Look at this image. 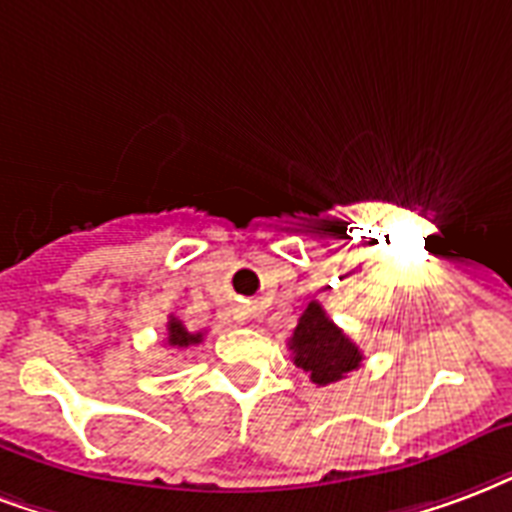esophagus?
<instances>
[{"label":"esophagus","mask_w":512,"mask_h":512,"mask_svg":"<svg viewBox=\"0 0 512 512\" xmlns=\"http://www.w3.org/2000/svg\"><path fill=\"white\" fill-rule=\"evenodd\" d=\"M233 317H236L238 323H244L246 317H249V309H246V306H236V309H233Z\"/></svg>","instance_id":"1"}]
</instances>
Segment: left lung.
Returning <instances> with one entry per match:
<instances>
[{"label": "left lung", "instance_id": "1", "mask_svg": "<svg viewBox=\"0 0 512 512\" xmlns=\"http://www.w3.org/2000/svg\"><path fill=\"white\" fill-rule=\"evenodd\" d=\"M290 350H293L295 366L304 369L314 385H331V382L344 380L363 361L358 344L333 323L317 301H312L301 314L290 336Z\"/></svg>", "mask_w": 512, "mask_h": 512}]
</instances>
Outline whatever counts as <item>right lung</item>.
I'll list each match as a JSON object with an SVG mask.
<instances>
[{"mask_svg": "<svg viewBox=\"0 0 512 512\" xmlns=\"http://www.w3.org/2000/svg\"><path fill=\"white\" fill-rule=\"evenodd\" d=\"M200 342H203V331H198V333L187 331V328L181 325V320L170 317L168 320V344L170 347H189V344H200Z\"/></svg>", "mask_w": 512, "mask_h": 512, "instance_id": "1", "label": "right lung"}]
</instances>
